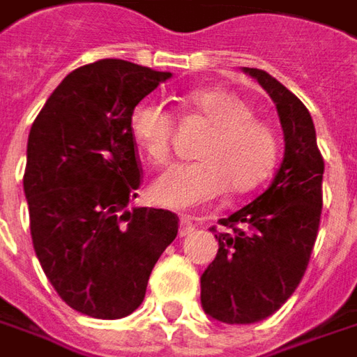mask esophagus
<instances>
[{"instance_id": "esophagus-1", "label": "esophagus", "mask_w": 357, "mask_h": 357, "mask_svg": "<svg viewBox=\"0 0 357 357\" xmlns=\"http://www.w3.org/2000/svg\"><path fill=\"white\" fill-rule=\"evenodd\" d=\"M195 231V222L188 216H181V229H178V236L184 238V236H190Z\"/></svg>"}]
</instances>
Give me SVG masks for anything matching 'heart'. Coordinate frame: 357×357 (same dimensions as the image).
<instances>
[{"instance_id": "1", "label": "heart", "mask_w": 357, "mask_h": 357, "mask_svg": "<svg viewBox=\"0 0 357 357\" xmlns=\"http://www.w3.org/2000/svg\"><path fill=\"white\" fill-rule=\"evenodd\" d=\"M212 131L198 149L196 162L174 165L153 186L159 206L190 210L216 200L226 190L248 192L271 173L279 139L275 129L253 116L248 100L222 88L196 90L184 98ZM129 135L147 161L161 167L171 159L174 117L161 104L141 100L131 107Z\"/></svg>"}]
</instances>
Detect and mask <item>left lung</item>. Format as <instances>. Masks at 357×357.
Here are the masks:
<instances>
[{
	"instance_id": "left-lung-1",
	"label": "left lung",
	"mask_w": 357,
	"mask_h": 357,
	"mask_svg": "<svg viewBox=\"0 0 357 357\" xmlns=\"http://www.w3.org/2000/svg\"><path fill=\"white\" fill-rule=\"evenodd\" d=\"M271 96L284 133V155L271 186L222 218L216 259L200 277L206 314L226 324L271 317L295 293L308 267L322 214L324 159L307 106L271 74L243 68Z\"/></svg>"
}]
</instances>
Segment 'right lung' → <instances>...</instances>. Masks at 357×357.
<instances>
[{"instance_id":"1","label":"right lung","mask_w":357,"mask_h":357,"mask_svg":"<svg viewBox=\"0 0 357 357\" xmlns=\"http://www.w3.org/2000/svg\"><path fill=\"white\" fill-rule=\"evenodd\" d=\"M171 76L119 59L86 64L31 126L23 188L33 248L59 296L86 317L131 314L178 234L171 210L128 208L143 178L129 112Z\"/></svg>"}]
</instances>
